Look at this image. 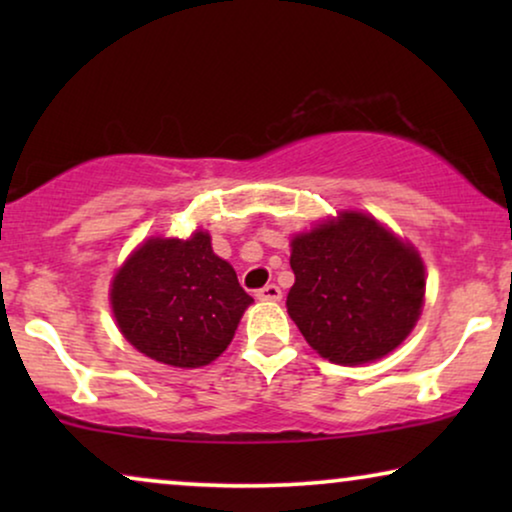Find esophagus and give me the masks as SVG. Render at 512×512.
<instances>
[{
  "mask_svg": "<svg viewBox=\"0 0 512 512\" xmlns=\"http://www.w3.org/2000/svg\"><path fill=\"white\" fill-rule=\"evenodd\" d=\"M256 298L272 300V303H277V300H282V289H279L277 284H268V286H263V289L256 291Z\"/></svg>",
  "mask_w": 512,
  "mask_h": 512,
  "instance_id": "34e87169",
  "label": "esophagus"
}]
</instances>
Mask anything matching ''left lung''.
<instances>
[{
    "mask_svg": "<svg viewBox=\"0 0 512 512\" xmlns=\"http://www.w3.org/2000/svg\"><path fill=\"white\" fill-rule=\"evenodd\" d=\"M291 270L289 317L312 349L340 366L394 352L422 314V258L368 214L342 212L293 237Z\"/></svg>",
    "mask_w": 512,
    "mask_h": 512,
    "instance_id": "obj_1",
    "label": "left lung"
}]
</instances>
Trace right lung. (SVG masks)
Here are the masks:
<instances>
[{"mask_svg":"<svg viewBox=\"0 0 512 512\" xmlns=\"http://www.w3.org/2000/svg\"><path fill=\"white\" fill-rule=\"evenodd\" d=\"M109 298L123 338L174 368L207 366L226 352L254 303L205 230L146 240L118 268Z\"/></svg>","mask_w":512,"mask_h":512,"instance_id":"1","label":"right lung"}]
</instances>
